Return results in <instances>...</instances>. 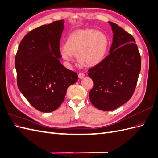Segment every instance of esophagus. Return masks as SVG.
<instances>
[{"instance_id":"1","label":"esophagus","mask_w":158,"mask_h":158,"mask_svg":"<svg viewBox=\"0 0 158 158\" xmlns=\"http://www.w3.org/2000/svg\"><path fill=\"white\" fill-rule=\"evenodd\" d=\"M84 76H85V74L82 73H80L78 74V78L80 79H82L83 78H84Z\"/></svg>"}]
</instances>
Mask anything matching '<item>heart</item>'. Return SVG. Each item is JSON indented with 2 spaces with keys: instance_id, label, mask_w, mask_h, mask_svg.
<instances>
[{
  "instance_id": "b5f03b06",
  "label": "heart",
  "mask_w": 158,
  "mask_h": 158,
  "mask_svg": "<svg viewBox=\"0 0 158 158\" xmlns=\"http://www.w3.org/2000/svg\"><path fill=\"white\" fill-rule=\"evenodd\" d=\"M109 38L104 32L93 28H83L72 32L66 37L61 51L63 59L73 60V55L84 68H93L101 64L108 52Z\"/></svg>"
}]
</instances>
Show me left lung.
Returning <instances> with one entry per match:
<instances>
[{
  "label": "left lung",
  "mask_w": 158,
  "mask_h": 158,
  "mask_svg": "<svg viewBox=\"0 0 158 158\" xmlns=\"http://www.w3.org/2000/svg\"><path fill=\"white\" fill-rule=\"evenodd\" d=\"M113 33L109 55L89 69L94 82L89 99L102 111H112L131 99L141 69V57L135 40L116 23L109 22Z\"/></svg>",
  "instance_id": "left-lung-1"
}]
</instances>
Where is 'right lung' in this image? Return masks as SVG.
Returning a JSON list of instances; mask_svg holds the SVG:
<instances>
[{"mask_svg":"<svg viewBox=\"0 0 158 158\" xmlns=\"http://www.w3.org/2000/svg\"><path fill=\"white\" fill-rule=\"evenodd\" d=\"M64 20L43 25L24 36L15 58L17 84L21 93L38 111L49 113L63 102L66 89L78 74L60 64V40Z\"/></svg>","mask_w":158,"mask_h":158,"instance_id":"obj_1","label":"right lung"}]
</instances>
